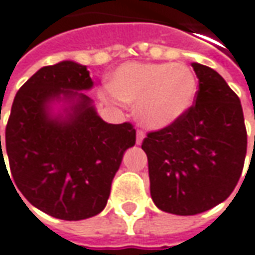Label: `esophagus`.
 <instances>
[{
    "label": "esophagus",
    "mask_w": 255,
    "mask_h": 255,
    "mask_svg": "<svg viewBox=\"0 0 255 255\" xmlns=\"http://www.w3.org/2000/svg\"><path fill=\"white\" fill-rule=\"evenodd\" d=\"M144 137H145L144 131H142V129H138V131H137V144H138V145L141 144V142H142Z\"/></svg>",
    "instance_id": "obj_1"
}]
</instances>
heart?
<instances>
[{
  "mask_svg": "<svg viewBox=\"0 0 255 255\" xmlns=\"http://www.w3.org/2000/svg\"><path fill=\"white\" fill-rule=\"evenodd\" d=\"M195 93V75L184 64L126 62L111 74L101 97L110 103H135L139 123L158 129L181 118Z\"/></svg>",
  "mask_w": 255,
  "mask_h": 255,
  "instance_id": "heart-1",
  "label": "heart"
}]
</instances>
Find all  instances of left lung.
Segmentation results:
<instances>
[{
	"label": "left lung",
	"instance_id": "8db88e82",
	"mask_svg": "<svg viewBox=\"0 0 255 255\" xmlns=\"http://www.w3.org/2000/svg\"><path fill=\"white\" fill-rule=\"evenodd\" d=\"M193 68L198 78L193 106L171 126L149 131L141 145L154 204L177 216L200 214L227 200L247 154L238 95L213 68L197 62Z\"/></svg>",
	"mask_w": 255,
	"mask_h": 255
}]
</instances>
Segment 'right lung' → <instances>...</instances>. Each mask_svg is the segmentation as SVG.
<instances>
[{"instance_id": "right-lung-1", "label": "right lung", "mask_w": 255, "mask_h": 255, "mask_svg": "<svg viewBox=\"0 0 255 255\" xmlns=\"http://www.w3.org/2000/svg\"><path fill=\"white\" fill-rule=\"evenodd\" d=\"M91 87L85 65L62 61L42 67L18 90L4 147L0 135V172H8L5 152L19 193L38 210L67 221L104 210L124 151L135 144L131 123L103 121L91 98L78 93ZM61 95L77 103L67 120L51 119L48 104Z\"/></svg>"}]
</instances>
